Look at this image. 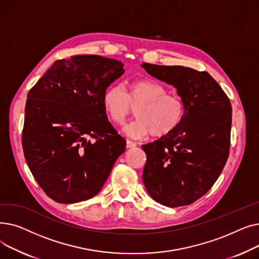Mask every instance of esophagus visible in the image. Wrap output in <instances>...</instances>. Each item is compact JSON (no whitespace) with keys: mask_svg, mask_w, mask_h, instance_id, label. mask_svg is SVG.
<instances>
[{"mask_svg":"<svg viewBox=\"0 0 259 259\" xmlns=\"http://www.w3.org/2000/svg\"><path fill=\"white\" fill-rule=\"evenodd\" d=\"M134 147H137V144L131 142V141H127V143H126V148L127 149H131V148H134Z\"/></svg>","mask_w":259,"mask_h":259,"instance_id":"1","label":"esophagus"}]
</instances>
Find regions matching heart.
I'll list each match as a JSON object with an SVG mask.
<instances>
[{
	"mask_svg": "<svg viewBox=\"0 0 259 259\" xmlns=\"http://www.w3.org/2000/svg\"><path fill=\"white\" fill-rule=\"evenodd\" d=\"M165 86L152 79L133 80L126 91L118 86L109 87L103 95V107L112 124L121 126L137 109L138 119L124 128L128 137L140 140L152 134L154 139L169 137L185 119V101L167 93Z\"/></svg>",
	"mask_w": 259,
	"mask_h": 259,
	"instance_id": "heart-1",
	"label": "heart"
}]
</instances>
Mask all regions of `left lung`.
<instances>
[{"mask_svg": "<svg viewBox=\"0 0 259 259\" xmlns=\"http://www.w3.org/2000/svg\"><path fill=\"white\" fill-rule=\"evenodd\" d=\"M152 76L173 85L185 101L182 125L169 137L143 145V182L150 196L170 208L205 195L221 175L230 151L232 106L206 71L143 63Z\"/></svg>", "mask_w": 259, "mask_h": 259, "instance_id": "left-lung-1", "label": "left lung"}]
</instances>
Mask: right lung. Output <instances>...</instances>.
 Masks as SVG:
<instances>
[{
  "mask_svg": "<svg viewBox=\"0 0 259 259\" xmlns=\"http://www.w3.org/2000/svg\"><path fill=\"white\" fill-rule=\"evenodd\" d=\"M124 64L100 56L58 60L29 90L22 134L33 178L53 200L84 201L97 195L122 139L103 107L106 89L124 74Z\"/></svg>",
  "mask_w": 259,
  "mask_h": 259,
  "instance_id": "right-lung-1",
  "label": "right lung"
}]
</instances>
